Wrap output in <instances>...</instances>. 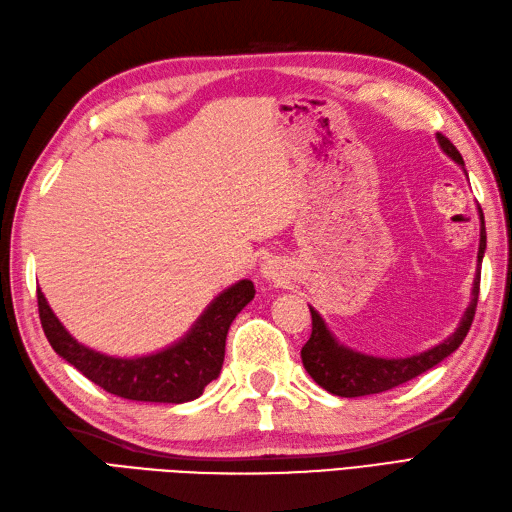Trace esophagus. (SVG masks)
Instances as JSON below:
<instances>
[{
  "label": "esophagus",
  "instance_id": "obj_1",
  "mask_svg": "<svg viewBox=\"0 0 512 512\" xmlns=\"http://www.w3.org/2000/svg\"><path fill=\"white\" fill-rule=\"evenodd\" d=\"M260 276H263L267 282L284 284L286 280H289V267H286L284 260L269 258L263 265H260Z\"/></svg>",
  "mask_w": 512,
  "mask_h": 512
}]
</instances>
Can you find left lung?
Segmentation results:
<instances>
[{
	"mask_svg": "<svg viewBox=\"0 0 512 512\" xmlns=\"http://www.w3.org/2000/svg\"><path fill=\"white\" fill-rule=\"evenodd\" d=\"M443 152L450 156L454 162H458L465 171L463 156L458 154V149L445 139L443 134H436ZM467 173V171H465ZM486 249V230H484V215L480 210V247H478V269L476 278H473L471 289V302L465 310L463 319H460L458 328L454 334L439 345L430 347V350L406 356V358H380L369 356L363 352H356L352 347H347L334 339V334L328 330L326 321L321 319L317 310L310 306V315H313V334L302 347V363L308 371V376L313 378L321 389H326L332 395L339 397H360V395H373L395 389L408 380L421 376L423 371H428L441 363L443 358L456 352L460 343L465 341V336L471 328L473 315H476L478 306V293H480V265Z\"/></svg>",
	"mask_w": 512,
	"mask_h": 512,
	"instance_id": "obj_1",
	"label": "left lung"
}]
</instances>
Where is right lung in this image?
Instances as JSON below:
<instances>
[{"label":"right lung","instance_id":"add662e5","mask_svg":"<svg viewBox=\"0 0 512 512\" xmlns=\"http://www.w3.org/2000/svg\"><path fill=\"white\" fill-rule=\"evenodd\" d=\"M254 282L239 280L219 293L180 341L136 358H117L78 343L49 308L41 289V326L54 352L104 391L134 402L182 404L217 380L226 356V336L234 317L254 299Z\"/></svg>","mask_w":512,"mask_h":512}]
</instances>
